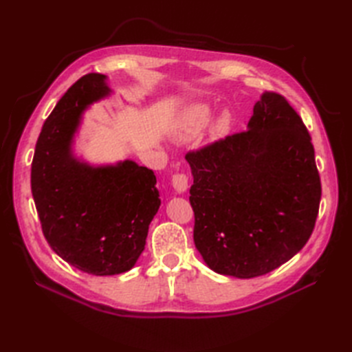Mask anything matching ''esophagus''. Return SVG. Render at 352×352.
<instances>
[{"instance_id":"34e87169","label":"esophagus","mask_w":352,"mask_h":352,"mask_svg":"<svg viewBox=\"0 0 352 352\" xmlns=\"http://www.w3.org/2000/svg\"><path fill=\"white\" fill-rule=\"evenodd\" d=\"M170 182L177 192H186L189 188V177L183 174V172H177V174L172 175Z\"/></svg>"}]
</instances>
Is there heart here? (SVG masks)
Segmentation results:
<instances>
[{
	"instance_id": "obj_1",
	"label": "heart",
	"mask_w": 352,
	"mask_h": 352,
	"mask_svg": "<svg viewBox=\"0 0 352 352\" xmlns=\"http://www.w3.org/2000/svg\"><path fill=\"white\" fill-rule=\"evenodd\" d=\"M212 118V109L206 106V104H198V106L190 107L183 118V122L180 125V134L183 138H192L203 129V126L210 121ZM230 119L228 116H223L219 119V122L214 125L213 134L214 136H222L228 131Z\"/></svg>"
}]
</instances>
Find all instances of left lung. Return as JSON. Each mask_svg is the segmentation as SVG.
I'll return each instance as SVG.
<instances>
[{
	"instance_id": "left-lung-1",
	"label": "left lung",
	"mask_w": 352,
	"mask_h": 352,
	"mask_svg": "<svg viewBox=\"0 0 352 352\" xmlns=\"http://www.w3.org/2000/svg\"><path fill=\"white\" fill-rule=\"evenodd\" d=\"M193 184V241L208 267L254 278L286 263L315 228L320 178L301 116L267 91L248 130L186 154Z\"/></svg>"
}]
</instances>
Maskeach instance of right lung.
Instances as JSON below:
<instances>
[{
  "label": "right lung",
  "instance_id": "1",
  "mask_svg": "<svg viewBox=\"0 0 352 352\" xmlns=\"http://www.w3.org/2000/svg\"><path fill=\"white\" fill-rule=\"evenodd\" d=\"M102 74H86L43 122L32 162V193L43 236L58 257L92 275L122 274L145 248L160 199L151 169L125 160L92 168L71 154L89 104L110 94Z\"/></svg>",
  "mask_w": 352,
  "mask_h": 352
}]
</instances>
